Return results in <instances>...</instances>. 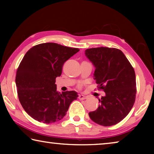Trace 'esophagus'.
Segmentation results:
<instances>
[{
  "label": "esophagus",
  "mask_w": 154,
  "mask_h": 154,
  "mask_svg": "<svg viewBox=\"0 0 154 154\" xmlns=\"http://www.w3.org/2000/svg\"><path fill=\"white\" fill-rule=\"evenodd\" d=\"M78 98H79V100H85V99L87 98V96L83 95V94H79V97H78Z\"/></svg>",
  "instance_id": "obj_1"
}]
</instances>
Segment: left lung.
<instances>
[{
  "mask_svg": "<svg viewBox=\"0 0 154 154\" xmlns=\"http://www.w3.org/2000/svg\"><path fill=\"white\" fill-rule=\"evenodd\" d=\"M85 56L95 67L94 74L99 90L105 94L98 99V109L89 113L90 119L103 126H111L126 118L136 98V76L123 52L100 47L88 49Z\"/></svg>",
  "mask_w": 154,
  "mask_h": 154,
  "instance_id": "left-lung-1",
  "label": "left lung"
}]
</instances>
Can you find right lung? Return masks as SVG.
I'll return each instance as SVG.
<instances>
[{"label": "right lung", "mask_w": 154, "mask_h": 154, "mask_svg": "<svg viewBox=\"0 0 154 154\" xmlns=\"http://www.w3.org/2000/svg\"><path fill=\"white\" fill-rule=\"evenodd\" d=\"M55 43H41L28 50L15 76L17 95L25 111L35 120L54 123L66 116L78 97L75 91H57L56 78L62 74L65 62L78 51Z\"/></svg>", "instance_id": "obj_1"}]
</instances>
